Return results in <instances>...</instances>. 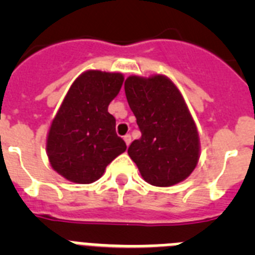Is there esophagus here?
Listing matches in <instances>:
<instances>
[{
	"mask_svg": "<svg viewBox=\"0 0 255 255\" xmlns=\"http://www.w3.org/2000/svg\"><path fill=\"white\" fill-rule=\"evenodd\" d=\"M124 140H125L126 145H129V144L131 143V135H130V134H126L125 136H124Z\"/></svg>",
	"mask_w": 255,
	"mask_h": 255,
	"instance_id": "obj_1",
	"label": "esophagus"
}]
</instances>
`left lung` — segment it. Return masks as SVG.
I'll return each instance as SVG.
<instances>
[{
	"instance_id": "obj_1",
	"label": "left lung",
	"mask_w": 255,
	"mask_h": 255,
	"mask_svg": "<svg viewBox=\"0 0 255 255\" xmlns=\"http://www.w3.org/2000/svg\"><path fill=\"white\" fill-rule=\"evenodd\" d=\"M125 94L141 132L128 153L143 179L154 186L185 180L198 163L199 136L176 85L163 75L129 76Z\"/></svg>"
}]
</instances>
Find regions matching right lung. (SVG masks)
Masks as SVG:
<instances>
[{
  "mask_svg": "<svg viewBox=\"0 0 255 255\" xmlns=\"http://www.w3.org/2000/svg\"><path fill=\"white\" fill-rule=\"evenodd\" d=\"M123 82L119 73L89 70L67 92L47 138L51 166L65 179L91 184L126 150L116 134V120L108 112Z\"/></svg>",
  "mask_w": 255,
  "mask_h": 255,
  "instance_id": "right-lung-1",
  "label": "right lung"
}]
</instances>
